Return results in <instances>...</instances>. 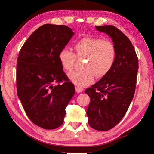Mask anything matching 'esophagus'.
<instances>
[{
    "mask_svg": "<svg viewBox=\"0 0 154 154\" xmlns=\"http://www.w3.org/2000/svg\"><path fill=\"white\" fill-rule=\"evenodd\" d=\"M75 90H76V92L80 93V92H82V91H83V88H81V87L77 86V87H75Z\"/></svg>",
    "mask_w": 154,
    "mask_h": 154,
    "instance_id": "1",
    "label": "esophagus"
}]
</instances>
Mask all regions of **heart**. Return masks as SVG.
Instances as JSON below:
<instances>
[{"label": "heart", "instance_id": "heart-1", "mask_svg": "<svg viewBox=\"0 0 154 154\" xmlns=\"http://www.w3.org/2000/svg\"><path fill=\"white\" fill-rule=\"evenodd\" d=\"M75 54L69 48L60 51L58 59L63 69L71 71L73 69L77 56L85 58L82 71H75L69 75L70 80L78 87H85L92 83L94 76L100 79L106 76L116 60L117 49L113 41L107 38L85 36L74 45Z\"/></svg>", "mask_w": 154, "mask_h": 154}]
</instances>
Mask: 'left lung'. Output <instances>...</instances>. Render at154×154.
<instances>
[{
    "label": "left lung",
    "mask_w": 154,
    "mask_h": 154,
    "mask_svg": "<svg viewBox=\"0 0 154 154\" xmlns=\"http://www.w3.org/2000/svg\"><path fill=\"white\" fill-rule=\"evenodd\" d=\"M110 36L117 49L116 60L109 73L85 90L90 103L87 109L92 128L106 131L125 116L134 97L139 62L131 41L113 26H96Z\"/></svg>",
    "instance_id": "1"
}]
</instances>
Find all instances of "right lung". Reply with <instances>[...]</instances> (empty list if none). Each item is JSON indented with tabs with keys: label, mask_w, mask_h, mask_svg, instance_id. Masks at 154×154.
<instances>
[{
	"label": "right lung",
	"mask_w": 154,
	"mask_h": 154,
	"mask_svg": "<svg viewBox=\"0 0 154 154\" xmlns=\"http://www.w3.org/2000/svg\"><path fill=\"white\" fill-rule=\"evenodd\" d=\"M73 35L66 26L44 24L29 36L18 55L17 96L28 118L44 129L63 124L65 109L75 92L58 59Z\"/></svg>",
	"instance_id": "1"
}]
</instances>
